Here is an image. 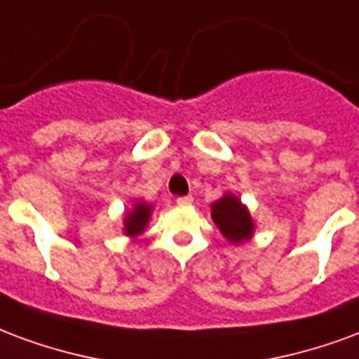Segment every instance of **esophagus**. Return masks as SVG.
Listing matches in <instances>:
<instances>
[{
    "instance_id": "34e87169",
    "label": "esophagus",
    "mask_w": 359,
    "mask_h": 359,
    "mask_svg": "<svg viewBox=\"0 0 359 359\" xmlns=\"http://www.w3.org/2000/svg\"><path fill=\"white\" fill-rule=\"evenodd\" d=\"M176 203H177V205H180V206H189L191 203H193V197H189V195H187V197H180V198H177V201H176Z\"/></svg>"
}]
</instances>
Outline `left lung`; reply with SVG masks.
<instances>
[{
    "instance_id": "obj_1",
    "label": "left lung",
    "mask_w": 359,
    "mask_h": 359,
    "mask_svg": "<svg viewBox=\"0 0 359 359\" xmlns=\"http://www.w3.org/2000/svg\"><path fill=\"white\" fill-rule=\"evenodd\" d=\"M212 219L218 226L222 235L229 243L239 245L252 237L255 233V222L250 218V212L239 198L226 193L224 197L212 203Z\"/></svg>"
}]
</instances>
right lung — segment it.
<instances>
[{
	"label": "right lung",
	"instance_id": "add662e5",
	"mask_svg": "<svg viewBox=\"0 0 359 359\" xmlns=\"http://www.w3.org/2000/svg\"><path fill=\"white\" fill-rule=\"evenodd\" d=\"M151 210L153 206L147 205V203H135L133 210H130L126 214L124 218V233L128 237H137V235L143 233V229L147 227V222L151 218Z\"/></svg>",
	"mask_w": 359,
	"mask_h": 359
}]
</instances>
